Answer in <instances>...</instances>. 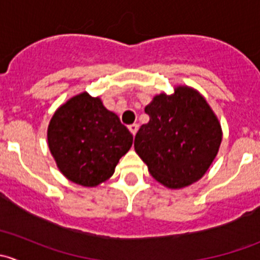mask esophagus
<instances>
[{"mask_svg":"<svg viewBox=\"0 0 260 260\" xmlns=\"http://www.w3.org/2000/svg\"><path fill=\"white\" fill-rule=\"evenodd\" d=\"M128 129H129V132L132 133L133 136H136V133H137V131H138V124L128 125Z\"/></svg>","mask_w":260,"mask_h":260,"instance_id":"esophagus-1","label":"esophagus"}]
</instances>
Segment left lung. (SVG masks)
<instances>
[{"label": "left lung", "mask_w": 260, "mask_h": 260, "mask_svg": "<svg viewBox=\"0 0 260 260\" xmlns=\"http://www.w3.org/2000/svg\"><path fill=\"white\" fill-rule=\"evenodd\" d=\"M149 122L141 125L135 149L154 180L179 190L206 174L219 152L221 125L196 89L177 85L174 93L154 95L145 108Z\"/></svg>", "instance_id": "left-lung-1"}]
</instances>
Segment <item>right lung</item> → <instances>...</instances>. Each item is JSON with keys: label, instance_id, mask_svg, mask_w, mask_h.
<instances>
[{"label": "right lung", "instance_id": "right-lung-1", "mask_svg": "<svg viewBox=\"0 0 260 260\" xmlns=\"http://www.w3.org/2000/svg\"><path fill=\"white\" fill-rule=\"evenodd\" d=\"M132 142L133 136L118 115L86 91L60 106L48 127L49 149L57 169L84 187L108 180Z\"/></svg>", "mask_w": 260, "mask_h": 260}]
</instances>
